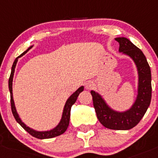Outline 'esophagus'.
Masks as SVG:
<instances>
[{"label": "esophagus", "mask_w": 158, "mask_h": 158, "mask_svg": "<svg viewBox=\"0 0 158 158\" xmlns=\"http://www.w3.org/2000/svg\"><path fill=\"white\" fill-rule=\"evenodd\" d=\"M94 88V84L92 82H88L85 83V89H89V90H91Z\"/></svg>", "instance_id": "34e87169"}]
</instances>
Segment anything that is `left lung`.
I'll return each mask as SVG.
<instances>
[{"mask_svg": "<svg viewBox=\"0 0 158 158\" xmlns=\"http://www.w3.org/2000/svg\"><path fill=\"white\" fill-rule=\"evenodd\" d=\"M115 40L119 44V51L132 57L138 68L139 78L137 98L130 110L119 113L110 108L98 93L91 91V94L97 117L104 127L115 130H128L140 122L150 105L152 74L145 56L140 49L126 38H117Z\"/></svg>", "mask_w": 158, "mask_h": 158, "instance_id": "8db88e82", "label": "left lung"}]
</instances>
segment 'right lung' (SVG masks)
Returning a JSON list of instances; mask_svg holds the SVG:
<instances>
[{
    "instance_id": "1",
    "label": "right lung",
    "mask_w": 158,
    "mask_h": 158,
    "mask_svg": "<svg viewBox=\"0 0 158 158\" xmlns=\"http://www.w3.org/2000/svg\"><path fill=\"white\" fill-rule=\"evenodd\" d=\"M31 48V47L29 48V49L26 50L25 52H23L20 56H19L18 57L16 58L15 61L13 62V64L12 66V69H11V73L10 76L9 78V90L10 92V104H11V110H12V113L15 119L16 120V122L19 124V125L22 127L23 129H25L26 131H27L31 135H32L33 137L37 138V139H51V138H54L56 137V136L60 135L61 134L64 133V132L67 129L68 126H69V117H70V110H71V107H72L73 104L76 102V99H77L78 96H79V93L82 92L83 91L84 88L83 86L80 87L79 89H78L76 90V92H75L70 97L68 98V100L66 101V103L65 104V107H64V112H63V116H62V119H61L60 122V123L58 124L57 127H55L54 129H53L51 131H47V132H37V131H35L33 129H30L29 127H26L24 123L21 121V119H19V116H18L17 113H16V108H15V105H14V102H13V92H12V85H13V73H14V70H15V67H16V63H17L18 58L19 57H22L23 54H25L26 53H27V51L29 50H30Z\"/></svg>"
}]
</instances>
